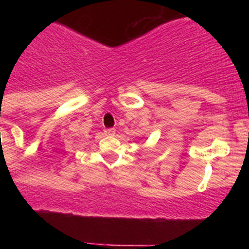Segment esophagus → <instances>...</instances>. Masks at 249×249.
Wrapping results in <instances>:
<instances>
[{
  "mask_svg": "<svg viewBox=\"0 0 249 249\" xmlns=\"http://www.w3.org/2000/svg\"><path fill=\"white\" fill-rule=\"evenodd\" d=\"M105 133L107 136H114V133H116V129H114V128H106Z\"/></svg>",
  "mask_w": 249,
  "mask_h": 249,
  "instance_id": "obj_1",
  "label": "esophagus"
}]
</instances>
